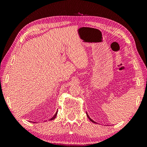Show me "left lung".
I'll use <instances>...</instances> for the list:
<instances>
[{
	"mask_svg": "<svg viewBox=\"0 0 147 147\" xmlns=\"http://www.w3.org/2000/svg\"><path fill=\"white\" fill-rule=\"evenodd\" d=\"M86 114H87V116H88V118H89V119H90V121H92V122H94V123H96V122H94L93 120H92V119H91V118H90V116H88V114L87 113H86Z\"/></svg>",
	"mask_w": 147,
	"mask_h": 147,
	"instance_id": "left-lung-1",
	"label": "left lung"
}]
</instances>
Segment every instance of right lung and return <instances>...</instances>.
Returning <instances> with one entry per match:
<instances>
[{
    "instance_id": "add662e5",
    "label": "right lung",
    "mask_w": 147,
    "mask_h": 147,
    "mask_svg": "<svg viewBox=\"0 0 147 147\" xmlns=\"http://www.w3.org/2000/svg\"><path fill=\"white\" fill-rule=\"evenodd\" d=\"M57 112H56V113H55V115H54V116H53V117H52V118H51V119H50L49 120H52L55 119V117H56V116H57Z\"/></svg>"
}]
</instances>
